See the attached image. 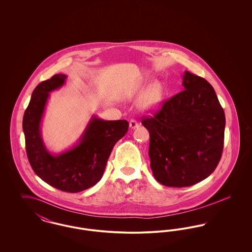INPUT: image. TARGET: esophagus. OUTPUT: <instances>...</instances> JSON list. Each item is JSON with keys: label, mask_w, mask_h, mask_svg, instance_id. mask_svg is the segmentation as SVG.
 <instances>
[{"label": "esophagus", "mask_w": 252, "mask_h": 252, "mask_svg": "<svg viewBox=\"0 0 252 252\" xmlns=\"http://www.w3.org/2000/svg\"><path fill=\"white\" fill-rule=\"evenodd\" d=\"M129 126H130L131 128H136V127L139 126V123H138L137 121L132 119V120H130V122H129Z\"/></svg>", "instance_id": "obj_1"}]
</instances>
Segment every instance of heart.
I'll return each instance as SVG.
<instances>
[{"instance_id":"b5f03b06","label":"heart","mask_w":252,"mask_h":252,"mask_svg":"<svg viewBox=\"0 0 252 252\" xmlns=\"http://www.w3.org/2000/svg\"><path fill=\"white\" fill-rule=\"evenodd\" d=\"M130 95L137 98L143 97L142 106L146 109H154L159 105L162 99L163 89L160 83L154 82L146 89V91L141 87H135L132 89Z\"/></svg>"}]
</instances>
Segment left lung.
<instances>
[{
    "label": "left lung",
    "instance_id": "left-lung-1",
    "mask_svg": "<svg viewBox=\"0 0 252 252\" xmlns=\"http://www.w3.org/2000/svg\"><path fill=\"white\" fill-rule=\"evenodd\" d=\"M184 91L164 100L152 116H143L149 132L153 175L167 187H188L208 178L222 156L225 113L212 85L189 72Z\"/></svg>",
    "mask_w": 252,
    "mask_h": 252
}]
</instances>
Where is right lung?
<instances>
[{
	"instance_id": "obj_1",
	"label": "right lung",
	"mask_w": 252,
	"mask_h": 252,
	"mask_svg": "<svg viewBox=\"0 0 252 252\" xmlns=\"http://www.w3.org/2000/svg\"><path fill=\"white\" fill-rule=\"evenodd\" d=\"M65 78L64 74H55L34 90L23 120L25 149L36 176L60 191L79 192L102 179L114 145L126 135L129 125L126 120L94 118L76 147L60 156L49 154L40 137L39 123L49 92L61 87Z\"/></svg>"
}]
</instances>
